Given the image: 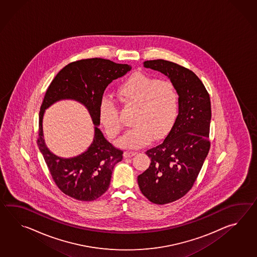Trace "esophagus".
I'll return each instance as SVG.
<instances>
[{
    "instance_id": "34e87169",
    "label": "esophagus",
    "mask_w": 257,
    "mask_h": 257,
    "mask_svg": "<svg viewBox=\"0 0 257 257\" xmlns=\"http://www.w3.org/2000/svg\"><path fill=\"white\" fill-rule=\"evenodd\" d=\"M136 153V152H130V151H126V152L124 153V157H125V158H130V157L134 156Z\"/></svg>"
}]
</instances>
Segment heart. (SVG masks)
<instances>
[{"label":"heart","instance_id":"1","mask_svg":"<svg viewBox=\"0 0 257 257\" xmlns=\"http://www.w3.org/2000/svg\"><path fill=\"white\" fill-rule=\"evenodd\" d=\"M117 94L126 104L136 105L134 126L121 137L117 143L126 148H139L162 136L174 126L179 114V94L175 83L159 80L144 73H135L117 87ZM99 120L106 134L114 139L120 133L122 121L117 104L110 97L101 100Z\"/></svg>","mask_w":257,"mask_h":257}]
</instances>
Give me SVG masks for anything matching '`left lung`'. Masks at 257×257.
Here are the masks:
<instances>
[{
  "label": "left lung",
  "instance_id": "8db88e82",
  "mask_svg": "<svg viewBox=\"0 0 257 257\" xmlns=\"http://www.w3.org/2000/svg\"><path fill=\"white\" fill-rule=\"evenodd\" d=\"M143 64L168 77L179 94L177 119L163 143L146 151L151 164L138 176L143 196L164 205L184 197L202 168L210 149V98L200 79L187 68L164 60Z\"/></svg>",
  "mask_w": 257,
  "mask_h": 257
}]
</instances>
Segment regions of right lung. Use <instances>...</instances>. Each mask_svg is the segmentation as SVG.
I'll return each instance as SVG.
<instances>
[{
	"instance_id": "add662e5",
	"label": "right lung",
	"mask_w": 257,
	"mask_h": 257,
	"mask_svg": "<svg viewBox=\"0 0 257 257\" xmlns=\"http://www.w3.org/2000/svg\"><path fill=\"white\" fill-rule=\"evenodd\" d=\"M119 64L100 58L76 60L66 65L49 84L39 111L38 146L55 184L69 197L93 201L108 189L115 164L122 161L123 151L104 138L97 126L99 104L105 88L113 80L131 71ZM61 98H73L84 104L93 118L95 138L88 151L74 159H63L49 152L43 139L42 119L46 108Z\"/></svg>"
}]
</instances>
